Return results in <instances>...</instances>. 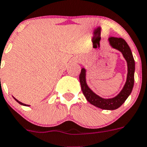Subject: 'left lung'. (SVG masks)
<instances>
[{"label": "left lung", "instance_id": "left-lung-1", "mask_svg": "<svg viewBox=\"0 0 147 147\" xmlns=\"http://www.w3.org/2000/svg\"><path fill=\"white\" fill-rule=\"evenodd\" d=\"M108 40L110 45L113 49H117L120 52H122L128 65L126 82L121 92L117 96L112 98H103L98 96V95L92 92L87 86L86 83V70L84 68L81 69L79 80L83 94L90 104L103 110H115L119 108L125 102L131 92L134 86V75L135 67H134V60L132 53L126 42L123 38L114 37V36H111Z\"/></svg>", "mask_w": 147, "mask_h": 147}]
</instances>
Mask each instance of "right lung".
<instances>
[{"label":"right lung","mask_w":147,"mask_h":147,"mask_svg":"<svg viewBox=\"0 0 147 147\" xmlns=\"http://www.w3.org/2000/svg\"><path fill=\"white\" fill-rule=\"evenodd\" d=\"M15 100L17 102H18V103H19V104L20 105H24V106H29V105H25V104H24V103H22V102H19V101H18L16 99V98H15Z\"/></svg>","instance_id":"1"}]
</instances>
